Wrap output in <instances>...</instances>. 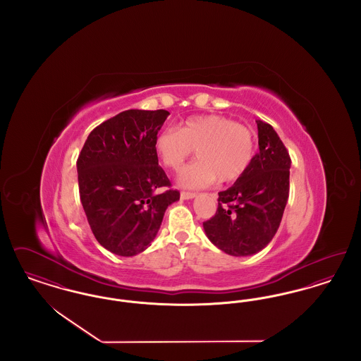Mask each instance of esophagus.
<instances>
[{"label":"esophagus","mask_w":361,"mask_h":361,"mask_svg":"<svg viewBox=\"0 0 361 361\" xmlns=\"http://www.w3.org/2000/svg\"><path fill=\"white\" fill-rule=\"evenodd\" d=\"M196 195L192 193V192H181V199L184 200H189V199H193Z\"/></svg>","instance_id":"esophagus-1"}]
</instances>
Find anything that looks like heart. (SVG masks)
Wrapping results in <instances>:
<instances>
[{"label":"heart","mask_w":361,"mask_h":361,"mask_svg":"<svg viewBox=\"0 0 361 361\" xmlns=\"http://www.w3.org/2000/svg\"><path fill=\"white\" fill-rule=\"evenodd\" d=\"M155 153L164 166L180 171L196 150L197 161L178 176L184 188L199 189L237 180L249 168L255 152V133L240 123L221 115L193 116L178 131L161 130L154 142Z\"/></svg>","instance_id":"heart-1"}]
</instances>
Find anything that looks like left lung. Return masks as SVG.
I'll list each match as a JSON object with an SVG mask.
<instances>
[{
  "instance_id": "obj_1",
  "label": "left lung",
  "mask_w": 361,
  "mask_h": 361,
  "mask_svg": "<svg viewBox=\"0 0 361 361\" xmlns=\"http://www.w3.org/2000/svg\"><path fill=\"white\" fill-rule=\"evenodd\" d=\"M257 130L259 152L219 192L216 214L203 224L207 238L235 257L256 255L272 240L288 200L290 154L271 124L257 121Z\"/></svg>"
}]
</instances>
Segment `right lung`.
<instances>
[{"label":"right lung","mask_w":361,"mask_h":361,"mask_svg":"<svg viewBox=\"0 0 361 361\" xmlns=\"http://www.w3.org/2000/svg\"><path fill=\"white\" fill-rule=\"evenodd\" d=\"M171 114L128 109L97 126L77 159L80 197L92 233L114 255L146 250L166 208L180 199L158 166L154 142Z\"/></svg>","instance_id":"add662e5"}]
</instances>
